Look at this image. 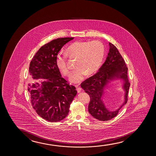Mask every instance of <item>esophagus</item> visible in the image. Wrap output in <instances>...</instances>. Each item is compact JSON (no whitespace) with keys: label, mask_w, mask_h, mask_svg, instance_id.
<instances>
[{"label":"esophagus","mask_w":156,"mask_h":156,"mask_svg":"<svg viewBox=\"0 0 156 156\" xmlns=\"http://www.w3.org/2000/svg\"><path fill=\"white\" fill-rule=\"evenodd\" d=\"M75 86H76V87L77 88V92L79 93H80V92H81V88L80 86H79L78 85H75Z\"/></svg>","instance_id":"1"}]
</instances>
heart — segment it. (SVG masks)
I'll return each instance as SVG.
<instances>
[{
  "label": "heart",
  "mask_w": 156,
  "mask_h": 156,
  "mask_svg": "<svg viewBox=\"0 0 156 156\" xmlns=\"http://www.w3.org/2000/svg\"><path fill=\"white\" fill-rule=\"evenodd\" d=\"M105 54V45L99 41H76L71 44L66 51V54H58L56 65L64 76H69L70 66L67 62V57L77 58L76 66L69 80L73 83H80L87 73L91 75L100 67Z\"/></svg>",
  "instance_id": "obj_1"
}]
</instances>
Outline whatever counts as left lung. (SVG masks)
<instances>
[{"instance_id": "obj_1", "label": "left lung", "mask_w": 156, "mask_h": 156, "mask_svg": "<svg viewBox=\"0 0 156 156\" xmlns=\"http://www.w3.org/2000/svg\"><path fill=\"white\" fill-rule=\"evenodd\" d=\"M109 44V51L105 63L96 74L86 79L80 85L90 98L88 112L93 117L101 121L109 120L117 115L120 109L127 103L130 86L127 76L128 68L124 58L115 45L111 43ZM116 78L122 79L124 81L125 100L123 104L117 110L109 111L102 101V94L109 80Z\"/></svg>"}]
</instances>
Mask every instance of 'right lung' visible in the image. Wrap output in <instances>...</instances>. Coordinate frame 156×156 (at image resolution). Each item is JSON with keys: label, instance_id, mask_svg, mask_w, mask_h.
<instances>
[{"label": "right lung", "instance_id": "obj_1", "mask_svg": "<svg viewBox=\"0 0 156 156\" xmlns=\"http://www.w3.org/2000/svg\"><path fill=\"white\" fill-rule=\"evenodd\" d=\"M73 38H60L46 44L30 62L28 90L31 105L37 113L48 122H59L66 117L77 94L75 86L62 78L56 62L58 51ZM38 79L45 80L40 84L31 83Z\"/></svg>", "mask_w": 156, "mask_h": 156}]
</instances>
